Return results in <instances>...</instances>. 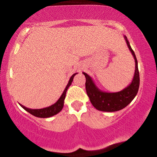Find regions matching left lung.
I'll return each mask as SVG.
<instances>
[{
  "label": "left lung",
  "mask_w": 157,
  "mask_h": 157,
  "mask_svg": "<svg viewBox=\"0 0 157 157\" xmlns=\"http://www.w3.org/2000/svg\"><path fill=\"white\" fill-rule=\"evenodd\" d=\"M130 51L135 60L136 68L131 83L127 87L118 92H106L99 89L96 86L93 79L86 73L83 72L86 77V90L91 103L97 109L103 112H116L125 108L133 101L137 94L140 84L139 72L138 61L134 51L132 50L126 36H124Z\"/></svg>",
  "instance_id": "obj_1"
}]
</instances>
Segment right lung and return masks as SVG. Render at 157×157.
<instances>
[{
  "label": "right lung",
  "mask_w": 157,
  "mask_h": 157,
  "mask_svg": "<svg viewBox=\"0 0 157 157\" xmlns=\"http://www.w3.org/2000/svg\"><path fill=\"white\" fill-rule=\"evenodd\" d=\"M77 73L76 74H73L71 77L69 79L68 84L66 87V89H64L62 95H61L60 98L58 101H56V103L52 105L51 106H49L48 107H44V108L42 109H30V108H27V107H24V105L19 104L20 106L22 107V108L25 109L26 111H27L28 113H29L30 114H32V115L35 116V117H41V118H47V117H50L52 116L56 115V114H58V113L62 110L63 107L64 105V100L65 98H66V91L68 90V87L71 86V83H72V81L74 80V77L75 76V75H76Z\"/></svg>",
  "instance_id": "obj_1"
}]
</instances>
